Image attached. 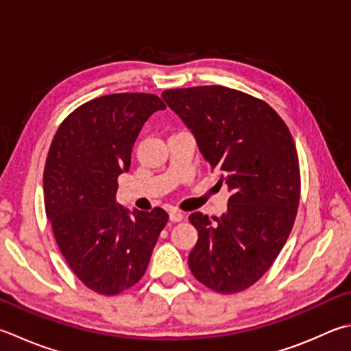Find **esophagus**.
<instances>
[{"instance_id":"34e87169","label":"esophagus","mask_w":351,"mask_h":351,"mask_svg":"<svg viewBox=\"0 0 351 351\" xmlns=\"http://www.w3.org/2000/svg\"><path fill=\"white\" fill-rule=\"evenodd\" d=\"M169 220L173 221V223H178V221H182L183 220V214L180 213V210H176V209H173L169 213Z\"/></svg>"}]
</instances>
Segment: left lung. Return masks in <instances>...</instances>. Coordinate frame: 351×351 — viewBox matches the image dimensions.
Listing matches in <instances>:
<instances>
[{
	"label": "left lung",
	"mask_w": 351,
	"mask_h": 351,
	"mask_svg": "<svg viewBox=\"0 0 351 351\" xmlns=\"http://www.w3.org/2000/svg\"><path fill=\"white\" fill-rule=\"evenodd\" d=\"M162 97L232 193L221 217L189 215L198 230L191 272L214 292H243L267 272L293 228L301 193L293 137L269 104L234 88H174Z\"/></svg>",
	"instance_id": "left-lung-1"
}]
</instances>
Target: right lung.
<instances>
[{
  "label": "right lung",
  "instance_id": "obj_1",
  "mask_svg": "<svg viewBox=\"0 0 351 351\" xmlns=\"http://www.w3.org/2000/svg\"><path fill=\"white\" fill-rule=\"evenodd\" d=\"M167 105L156 95L96 97L64 119L44 168V206L58 247L79 280L113 296L141 281L168 214L131 215L116 200L143 123Z\"/></svg>",
  "mask_w": 351,
  "mask_h": 351
}]
</instances>
